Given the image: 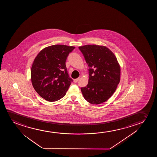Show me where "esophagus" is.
Segmentation results:
<instances>
[{"mask_svg":"<svg viewBox=\"0 0 157 157\" xmlns=\"http://www.w3.org/2000/svg\"><path fill=\"white\" fill-rule=\"evenodd\" d=\"M80 78H78L77 79H74V82H75V83H77V82L79 80Z\"/></svg>","mask_w":157,"mask_h":157,"instance_id":"obj_1","label":"esophagus"}]
</instances>
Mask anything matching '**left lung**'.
Returning a JSON list of instances; mask_svg holds the SVG:
<instances>
[{
	"mask_svg": "<svg viewBox=\"0 0 157 157\" xmlns=\"http://www.w3.org/2000/svg\"><path fill=\"white\" fill-rule=\"evenodd\" d=\"M89 67V80L81 88L89 103L99 105L109 99L120 80V67L112 51L105 46L86 45L79 47Z\"/></svg>",
	"mask_w": 157,
	"mask_h": 157,
	"instance_id": "left-lung-1",
	"label": "left lung"
}]
</instances>
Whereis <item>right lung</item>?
<instances>
[{
    "label": "right lung",
    "mask_w": 157,
    "mask_h": 157,
    "mask_svg": "<svg viewBox=\"0 0 157 157\" xmlns=\"http://www.w3.org/2000/svg\"><path fill=\"white\" fill-rule=\"evenodd\" d=\"M75 47L53 45L43 49L35 58L31 69L33 86L40 97L50 102L64 97L73 81L65 62Z\"/></svg>",
    "instance_id": "add662e5"
}]
</instances>
